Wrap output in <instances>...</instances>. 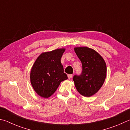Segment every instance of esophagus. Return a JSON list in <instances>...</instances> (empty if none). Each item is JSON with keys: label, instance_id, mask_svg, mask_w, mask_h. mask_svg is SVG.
Returning <instances> with one entry per match:
<instances>
[{"label": "esophagus", "instance_id": "obj_1", "mask_svg": "<svg viewBox=\"0 0 130 130\" xmlns=\"http://www.w3.org/2000/svg\"><path fill=\"white\" fill-rule=\"evenodd\" d=\"M72 74H69V75H68V78H69V79H71V78H72Z\"/></svg>", "mask_w": 130, "mask_h": 130}]
</instances>
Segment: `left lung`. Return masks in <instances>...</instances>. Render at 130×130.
<instances>
[{"mask_svg":"<svg viewBox=\"0 0 130 130\" xmlns=\"http://www.w3.org/2000/svg\"><path fill=\"white\" fill-rule=\"evenodd\" d=\"M74 51L82 64L81 75L73 78L75 86L82 95L91 96L98 91L105 80L106 62L98 52L87 47H75Z\"/></svg>","mask_w":130,"mask_h":130,"instance_id":"obj_1","label":"left lung"}]
</instances>
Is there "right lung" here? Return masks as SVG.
Returning <instances> with one entry per match:
<instances>
[{
  "label": "right lung",
  "instance_id": "obj_1",
  "mask_svg": "<svg viewBox=\"0 0 130 130\" xmlns=\"http://www.w3.org/2000/svg\"><path fill=\"white\" fill-rule=\"evenodd\" d=\"M65 48L42 52L34 63L30 72V82L40 96L48 98L56 91L61 82L67 79L60 59Z\"/></svg>",
  "mask_w": 130,
  "mask_h": 130
}]
</instances>
